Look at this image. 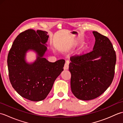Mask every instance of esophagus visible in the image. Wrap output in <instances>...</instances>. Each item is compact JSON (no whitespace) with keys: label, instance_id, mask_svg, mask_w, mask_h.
Wrapping results in <instances>:
<instances>
[{"label":"esophagus","instance_id":"1","mask_svg":"<svg viewBox=\"0 0 123 123\" xmlns=\"http://www.w3.org/2000/svg\"><path fill=\"white\" fill-rule=\"evenodd\" d=\"M69 62L67 61L66 63L64 64V70H68L69 69Z\"/></svg>","mask_w":123,"mask_h":123}]
</instances>
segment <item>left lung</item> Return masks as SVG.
<instances>
[{
	"mask_svg": "<svg viewBox=\"0 0 123 123\" xmlns=\"http://www.w3.org/2000/svg\"><path fill=\"white\" fill-rule=\"evenodd\" d=\"M95 43L93 50L70 58L71 89L75 97L82 100L97 98L113 81L116 55L106 36L93 31Z\"/></svg>",
	"mask_w": 123,
	"mask_h": 123,
	"instance_id": "obj_1",
	"label": "left lung"
}]
</instances>
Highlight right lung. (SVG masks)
<instances>
[{
    "label": "right lung",
    "mask_w": 123,
    "mask_h": 123,
    "mask_svg": "<svg viewBox=\"0 0 123 123\" xmlns=\"http://www.w3.org/2000/svg\"><path fill=\"white\" fill-rule=\"evenodd\" d=\"M49 36L46 31L28 30L18 35L7 57L10 83L23 97L33 101L44 100L50 92L57 77L63 71L64 60L50 62L44 57ZM37 54L35 62L25 60L27 52Z\"/></svg>",
    "instance_id": "add662e5"
}]
</instances>
